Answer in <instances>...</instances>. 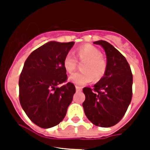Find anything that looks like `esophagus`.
Masks as SVG:
<instances>
[{
    "instance_id": "34e87169",
    "label": "esophagus",
    "mask_w": 150,
    "mask_h": 150,
    "mask_svg": "<svg viewBox=\"0 0 150 150\" xmlns=\"http://www.w3.org/2000/svg\"><path fill=\"white\" fill-rule=\"evenodd\" d=\"M75 89H76V91L77 92H81L82 91V88L79 86H75Z\"/></svg>"
}]
</instances>
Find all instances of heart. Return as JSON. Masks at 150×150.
<instances>
[{"instance_id": "heart-1", "label": "heart", "mask_w": 150, "mask_h": 150, "mask_svg": "<svg viewBox=\"0 0 150 150\" xmlns=\"http://www.w3.org/2000/svg\"><path fill=\"white\" fill-rule=\"evenodd\" d=\"M76 57L82 64V71L76 72L69 77V81L76 86H85L93 80L99 81L107 71V63L100 50L91 44L81 46L76 50ZM63 68L71 74L76 69L78 61L71 54H66L63 59Z\"/></svg>"}]
</instances>
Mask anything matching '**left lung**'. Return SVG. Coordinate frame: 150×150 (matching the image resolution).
Returning <instances> with one entry per match:
<instances>
[{
	"label": "left lung",
	"mask_w": 150,
	"mask_h": 150,
	"mask_svg": "<svg viewBox=\"0 0 150 150\" xmlns=\"http://www.w3.org/2000/svg\"><path fill=\"white\" fill-rule=\"evenodd\" d=\"M94 43L104 49L107 71L93 89L83 88L86 100L82 107L86 116L93 125L108 128L121 121L130 104L132 74L125 57L110 43L104 40Z\"/></svg>",
	"instance_id": "8db88e82"
}]
</instances>
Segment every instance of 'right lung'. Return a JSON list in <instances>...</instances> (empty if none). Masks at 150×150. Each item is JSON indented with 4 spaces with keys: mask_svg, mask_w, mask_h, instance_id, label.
<instances>
[{
    "mask_svg": "<svg viewBox=\"0 0 150 150\" xmlns=\"http://www.w3.org/2000/svg\"><path fill=\"white\" fill-rule=\"evenodd\" d=\"M74 42L51 41L30 54L19 82V101L30 120L39 127L52 128L63 121L72 101L75 87L67 81L63 59Z\"/></svg>",
    "mask_w": 150,
    "mask_h": 150,
    "instance_id": "right-lung-1",
    "label": "right lung"
}]
</instances>
